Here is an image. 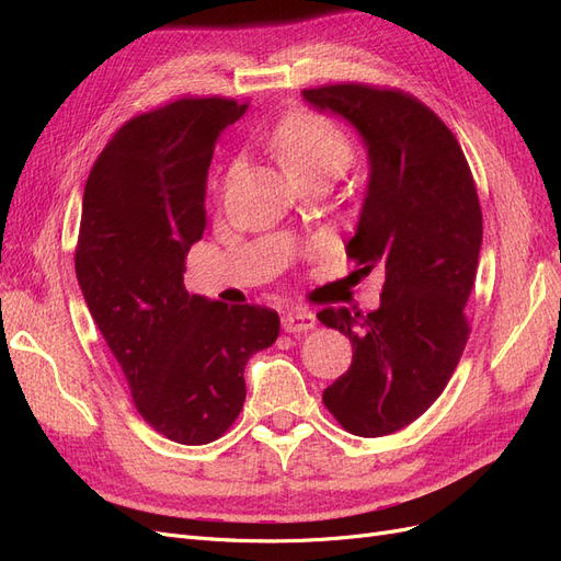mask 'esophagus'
Masks as SVG:
<instances>
[{
  "mask_svg": "<svg viewBox=\"0 0 561 561\" xmlns=\"http://www.w3.org/2000/svg\"><path fill=\"white\" fill-rule=\"evenodd\" d=\"M283 322V330L285 332H307L316 328V316L304 309V307H295V309H287L280 318Z\"/></svg>",
  "mask_w": 561,
  "mask_h": 561,
  "instance_id": "1",
  "label": "esophagus"
}]
</instances>
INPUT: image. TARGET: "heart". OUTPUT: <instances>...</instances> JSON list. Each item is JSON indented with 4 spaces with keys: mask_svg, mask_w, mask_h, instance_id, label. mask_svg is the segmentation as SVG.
<instances>
[{
    "mask_svg": "<svg viewBox=\"0 0 561 561\" xmlns=\"http://www.w3.org/2000/svg\"><path fill=\"white\" fill-rule=\"evenodd\" d=\"M271 147L299 182L339 178L351 165L355 149L342 124L316 110H295L271 130ZM229 165L227 178H231Z\"/></svg>",
    "mask_w": 561,
    "mask_h": 561,
    "instance_id": "heart-1",
    "label": "heart"
}]
</instances>
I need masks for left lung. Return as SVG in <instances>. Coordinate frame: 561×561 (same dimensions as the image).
<instances>
[{
    "mask_svg": "<svg viewBox=\"0 0 561 561\" xmlns=\"http://www.w3.org/2000/svg\"><path fill=\"white\" fill-rule=\"evenodd\" d=\"M301 93L348 118L367 145V196L346 254L363 274H383L381 307L322 309L318 320L353 346L351 367L322 402L344 431L381 437L426 412L461 360L480 198L456 135L419 98L353 81Z\"/></svg>",
    "mask_w": 561,
    "mask_h": 561,
    "instance_id": "obj_1",
    "label": "left lung"
}]
</instances>
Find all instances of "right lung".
Here are the masks:
<instances>
[{"mask_svg": "<svg viewBox=\"0 0 561 561\" xmlns=\"http://www.w3.org/2000/svg\"><path fill=\"white\" fill-rule=\"evenodd\" d=\"M245 110L190 95L135 114L83 186L75 248L83 299L135 410L180 445H208L231 428L245 402V363L280 332L274 309L229 307L184 287V254L206 229L215 142Z\"/></svg>", "mask_w": 561, "mask_h": 561, "instance_id": "1", "label": "right lung"}]
</instances>
